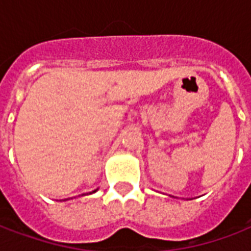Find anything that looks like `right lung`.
I'll return each instance as SVG.
<instances>
[{
    "label": "right lung",
    "mask_w": 251,
    "mask_h": 251,
    "mask_svg": "<svg viewBox=\"0 0 251 251\" xmlns=\"http://www.w3.org/2000/svg\"><path fill=\"white\" fill-rule=\"evenodd\" d=\"M95 191H98V189H96V190H94V191H92V193H95ZM92 193H90V194H92Z\"/></svg>",
    "instance_id": "add662e5"
}]
</instances>
